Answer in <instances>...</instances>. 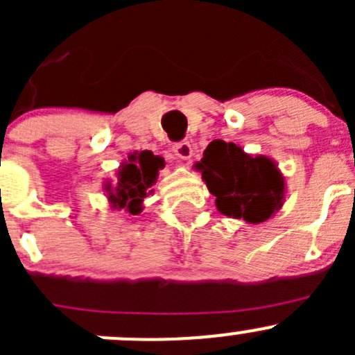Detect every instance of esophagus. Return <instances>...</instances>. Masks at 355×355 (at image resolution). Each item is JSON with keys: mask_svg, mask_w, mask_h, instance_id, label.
<instances>
[{"mask_svg": "<svg viewBox=\"0 0 355 355\" xmlns=\"http://www.w3.org/2000/svg\"><path fill=\"white\" fill-rule=\"evenodd\" d=\"M173 153H175V156L182 161H189L192 157V155H194V151H192V146L189 141H182V142H178V144H175Z\"/></svg>", "mask_w": 355, "mask_h": 355, "instance_id": "esophagus-1", "label": "esophagus"}]
</instances>
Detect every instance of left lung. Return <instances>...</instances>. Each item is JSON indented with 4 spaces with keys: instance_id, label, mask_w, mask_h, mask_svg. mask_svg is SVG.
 <instances>
[{
    "instance_id": "8db88e82",
    "label": "left lung",
    "mask_w": 355,
    "mask_h": 355,
    "mask_svg": "<svg viewBox=\"0 0 355 355\" xmlns=\"http://www.w3.org/2000/svg\"><path fill=\"white\" fill-rule=\"evenodd\" d=\"M194 168L225 216L261 223L284 206L285 177L271 157L250 156L241 146L216 139Z\"/></svg>"
}]
</instances>
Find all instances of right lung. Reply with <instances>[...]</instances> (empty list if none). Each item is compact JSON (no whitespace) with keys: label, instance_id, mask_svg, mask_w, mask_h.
Listing matches in <instances>:
<instances>
[{"label":"right lung","instance_id":"obj_1","mask_svg":"<svg viewBox=\"0 0 355 355\" xmlns=\"http://www.w3.org/2000/svg\"><path fill=\"white\" fill-rule=\"evenodd\" d=\"M164 166L163 157L151 151H134L116 171V180L106 182L105 192L111 209L125 211L130 216L142 213L144 199L153 194L157 173Z\"/></svg>","mask_w":355,"mask_h":355}]
</instances>
